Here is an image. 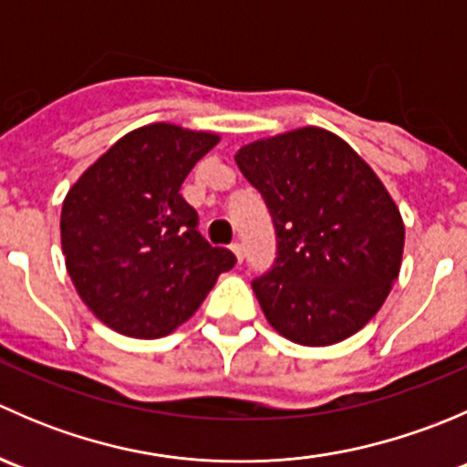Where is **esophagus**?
Listing matches in <instances>:
<instances>
[{
	"instance_id": "obj_1",
	"label": "esophagus",
	"mask_w": 467,
	"mask_h": 467,
	"mask_svg": "<svg viewBox=\"0 0 467 467\" xmlns=\"http://www.w3.org/2000/svg\"><path fill=\"white\" fill-rule=\"evenodd\" d=\"M230 251H233V255H234V260H237V264H242V260H244V251H242V244H239V242L230 244Z\"/></svg>"
}]
</instances>
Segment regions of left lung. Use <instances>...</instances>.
I'll use <instances>...</instances> for the list:
<instances>
[{"label":"left lung","instance_id":"8db88e82","mask_svg":"<svg viewBox=\"0 0 467 467\" xmlns=\"http://www.w3.org/2000/svg\"><path fill=\"white\" fill-rule=\"evenodd\" d=\"M273 216L277 257L253 282L277 334L334 346L359 332L400 275V207L355 149L318 126L255 140L234 153Z\"/></svg>","mask_w":467,"mask_h":467}]
</instances>
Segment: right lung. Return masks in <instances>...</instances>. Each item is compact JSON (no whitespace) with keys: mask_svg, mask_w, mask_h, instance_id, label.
Listing matches in <instances>:
<instances>
[{"mask_svg":"<svg viewBox=\"0 0 467 467\" xmlns=\"http://www.w3.org/2000/svg\"><path fill=\"white\" fill-rule=\"evenodd\" d=\"M219 140L167 121L142 126L69 187L60 212L65 266L83 303L115 332L167 337L237 262L201 237L199 214L181 194Z\"/></svg>","mask_w":467,"mask_h":467,"instance_id":"obj_1","label":"right lung"}]
</instances>
